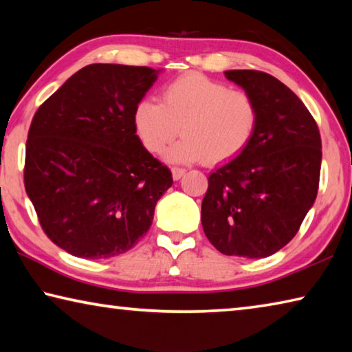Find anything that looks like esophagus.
<instances>
[{
    "instance_id": "34e87169",
    "label": "esophagus",
    "mask_w": 352,
    "mask_h": 352,
    "mask_svg": "<svg viewBox=\"0 0 352 352\" xmlns=\"http://www.w3.org/2000/svg\"><path fill=\"white\" fill-rule=\"evenodd\" d=\"M184 172H186V169L183 168H172V177H174V180H180L184 175Z\"/></svg>"
}]
</instances>
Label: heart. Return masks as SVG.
Returning <instances> with one entry per match:
<instances>
[{
	"mask_svg": "<svg viewBox=\"0 0 352 352\" xmlns=\"http://www.w3.org/2000/svg\"><path fill=\"white\" fill-rule=\"evenodd\" d=\"M258 121L259 107L248 91L195 73L168 83L162 102L140 100L133 113L136 135L151 153L164 152L182 132L168 155L178 163L228 162L250 144Z\"/></svg>",
	"mask_w": 352,
	"mask_h": 352,
	"instance_id": "heart-1",
	"label": "heart"
}]
</instances>
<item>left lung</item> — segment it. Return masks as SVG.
I'll return each instance as SVG.
<instances>
[{"label":"left lung","mask_w":352,"mask_h":352,"mask_svg":"<svg viewBox=\"0 0 352 352\" xmlns=\"http://www.w3.org/2000/svg\"><path fill=\"white\" fill-rule=\"evenodd\" d=\"M225 76L254 98L259 121L250 144L208 178L201 225L220 253L261 259L294 239L317 199L320 130L276 77L254 69Z\"/></svg>","instance_id":"8db88e82"}]
</instances>
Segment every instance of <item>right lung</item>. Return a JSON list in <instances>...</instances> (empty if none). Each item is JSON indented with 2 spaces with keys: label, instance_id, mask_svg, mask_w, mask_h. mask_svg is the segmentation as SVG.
<instances>
[{
  "label": "right lung",
  "instance_id": "obj_1",
  "mask_svg": "<svg viewBox=\"0 0 352 352\" xmlns=\"http://www.w3.org/2000/svg\"><path fill=\"white\" fill-rule=\"evenodd\" d=\"M157 77L147 67L93 63L35 111L25 188L46 236L69 254L107 259L129 252L172 186L169 168L146 151L133 124Z\"/></svg>",
  "mask_w": 352,
  "mask_h": 352
}]
</instances>
